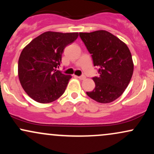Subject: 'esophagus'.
I'll return each instance as SVG.
<instances>
[{"label": "esophagus", "instance_id": "obj_1", "mask_svg": "<svg viewBox=\"0 0 154 154\" xmlns=\"http://www.w3.org/2000/svg\"><path fill=\"white\" fill-rule=\"evenodd\" d=\"M79 79H82V80H83V79H85L86 78V77L85 75H81L79 76V77H77Z\"/></svg>", "mask_w": 154, "mask_h": 154}]
</instances>
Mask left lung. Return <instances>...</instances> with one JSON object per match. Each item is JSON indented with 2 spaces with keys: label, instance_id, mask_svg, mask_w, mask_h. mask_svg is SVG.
Listing matches in <instances>:
<instances>
[{
  "label": "left lung",
  "instance_id": "1",
  "mask_svg": "<svg viewBox=\"0 0 154 154\" xmlns=\"http://www.w3.org/2000/svg\"><path fill=\"white\" fill-rule=\"evenodd\" d=\"M79 37L98 67V77H93L95 87L86 92L101 103L114 101L124 93L133 74L132 55L124 42L105 30L79 32Z\"/></svg>",
  "mask_w": 154,
  "mask_h": 154
}]
</instances>
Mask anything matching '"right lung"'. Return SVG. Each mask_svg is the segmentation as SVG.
Listing matches in <instances>:
<instances>
[{
	"mask_svg": "<svg viewBox=\"0 0 154 154\" xmlns=\"http://www.w3.org/2000/svg\"><path fill=\"white\" fill-rule=\"evenodd\" d=\"M78 32H45L24 47L19 59L21 85L35 101L48 103L64 93L71 75L56 69L61 62L63 49L73 43Z\"/></svg>",
	"mask_w": 154,
	"mask_h": 154,
	"instance_id": "add662e5",
	"label": "right lung"
}]
</instances>
